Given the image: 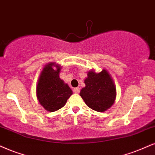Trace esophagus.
I'll return each instance as SVG.
<instances>
[{
	"mask_svg": "<svg viewBox=\"0 0 155 155\" xmlns=\"http://www.w3.org/2000/svg\"><path fill=\"white\" fill-rule=\"evenodd\" d=\"M74 93H76V94H79V92H80V89H79V87L74 88Z\"/></svg>",
	"mask_w": 155,
	"mask_h": 155,
	"instance_id": "34e87169",
	"label": "esophagus"
}]
</instances>
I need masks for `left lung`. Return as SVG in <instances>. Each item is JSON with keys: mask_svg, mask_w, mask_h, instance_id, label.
<instances>
[{"mask_svg": "<svg viewBox=\"0 0 155 155\" xmlns=\"http://www.w3.org/2000/svg\"><path fill=\"white\" fill-rule=\"evenodd\" d=\"M84 83L80 96L88 107L100 112L110 108L116 98V88L108 72L105 69L99 74L88 72Z\"/></svg>", "mask_w": 155, "mask_h": 155, "instance_id": "8db88e82", "label": "left lung"}]
</instances>
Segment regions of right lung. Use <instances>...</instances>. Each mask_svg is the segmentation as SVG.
<instances>
[{"label":"right lung","instance_id":"1","mask_svg":"<svg viewBox=\"0 0 155 155\" xmlns=\"http://www.w3.org/2000/svg\"><path fill=\"white\" fill-rule=\"evenodd\" d=\"M50 63L45 66L39 76L36 87V94L39 102L48 111H55L62 108L67 99L72 95V91L68 84L59 78L61 67L56 65L57 69Z\"/></svg>","mask_w":155,"mask_h":155}]
</instances>
